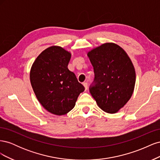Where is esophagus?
I'll use <instances>...</instances> for the list:
<instances>
[{
    "label": "esophagus",
    "mask_w": 160,
    "mask_h": 160,
    "mask_svg": "<svg viewBox=\"0 0 160 160\" xmlns=\"http://www.w3.org/2000/svg\"><path fill=\"white\" fill-rule=\"evenodd\" d=\"M83 86L85 87V90H87L88 89V83H86V82H84V83H83Z\"/></svg>",
    "instance_id": "esophagus-1"
}]
</instances>
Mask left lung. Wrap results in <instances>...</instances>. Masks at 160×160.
Instances as JSON below:
<instances>
[{
  "label": "left lung",
  "mask_w": 160,
  "mask_h": 160,
  "mask_svg": "<svg viewBox=\"0 0 160 160\" xmlns=\"http://www.w3.org/2000/svg\"><path fill=\"white\" fill-rule=\"evenodd\" d=\"M93 67L94 85L89 90L105 112L115 113L132 97L135 84L134 66L127 52L113 42H106L88 52Z\"/></svg>",
  "instance_id": "1"
}]
</instances>
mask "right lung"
<instances>
[{"label": "right lung", "instance_id": "1", "mask_svg": "<svg viewBox=\"0 0 160 160\" xmlns=\"http://www.w3.org/2000/svg\"><path fill=\"white\" fill-rule=\"evenodd\" d=\"M71 57V52L62 47L51 46L37 57L31 69V83L38 101L56 115L73 109L78 96L85 90L67 67Z\"/></svg>", "mask_w": 160, "mask_h": 160}]
</instances>
